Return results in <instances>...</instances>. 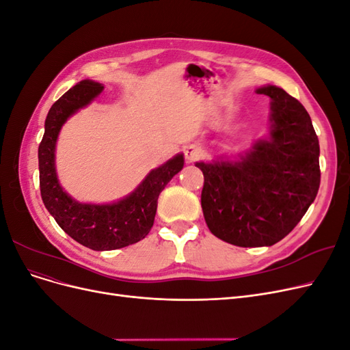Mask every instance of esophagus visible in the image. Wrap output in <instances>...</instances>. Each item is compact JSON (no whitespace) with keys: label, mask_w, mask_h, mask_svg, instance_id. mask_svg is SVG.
Segmentation results:
<instances>
[{"label":"esophagus","mask_w":350,"mask_h":350,"mask_svg":"<svg viewBox=\"0 0 350 350\" xmlns=\"http://www.w3.org/2000/svg\"><path fill=\"white\" fill-rule=\"evenodd\" d=\"M184 153H185V159H187L188 163H193V162L198 161V159H200L201 156H203V150H201L200 147H197V146H194V144L187 146Z\"/></svg>","instance_id":"obj_1"}]
</instances>
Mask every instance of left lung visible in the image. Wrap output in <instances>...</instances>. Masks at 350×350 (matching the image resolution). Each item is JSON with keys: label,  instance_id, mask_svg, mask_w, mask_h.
I'll list each match as a JSON object with an SVG mask.
<instances>
[{"label": "left lung", "instance_id": "obj_1", "mask_svg": "<svg viewBox=\"0 0 350 350\" xmlns=\"http://www.w3.org/2000/svg\"><path fill=\"white\" fill-rule=\"evenodd\" d=\"M270 102L269 137L237 161L197 162L201 207L211 234L237 247H270L299 224L320 188V144L302 105L278 86L258 88Z\"/></svg>", "mask_w": 350, "mask_h": 350}]
</instances>
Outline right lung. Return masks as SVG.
<instances>
[{
    "label": "right lung",
    "mask_w": 350,
    "mask_h": 350,
    "mask_svg": "<svg viewBox=\"0 0 350 350\" xmlns=\"http://www.w3.org/2000/svg\"><path fill=\"white\" fill-rule=\"evenodd\" d=\"M103 90V84L81 80L52 105L45 134L38 150L40 196L59 228L74 241L94 251L129 247L149 234L159 194L184 167V154H176L147 174L131 194L109 204L80 203L62 189L55 169V147L62 125L79 109L88 107Z\"/></svg>",
    "instance_id": "add662e5"
}]
</instances>
